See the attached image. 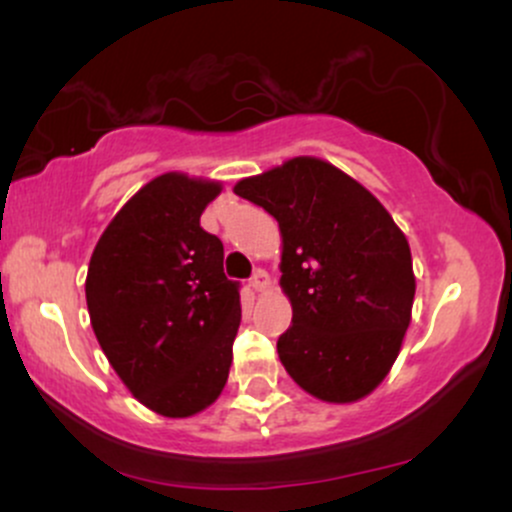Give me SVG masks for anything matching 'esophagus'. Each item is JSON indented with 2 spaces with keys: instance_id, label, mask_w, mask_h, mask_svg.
I'll use <instances>...</instances> for the list:
<instances>
[{
  "instance_id": "1",
  "label": "esophagus",
  "mask_w": 512,
  "mask_h": 512,
  "mask_svg": "<svg viewBox=\"0 0 512 512\" xmlns=\"http://www.w3.org/2000/svg\"><path fill=\"white\" fill-rule=\"evenodd\" d=\"M269 286V274L264 269H255V274L250 276V289L252 291H264Z\"/></svg>"
}]
</instances>
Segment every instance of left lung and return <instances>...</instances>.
Segmentation results:
<instances>
[{
    "label": "left lung",
    "mask_w": 512,
    "mask_h": 512,
    "mask_svg": "<svg viewBox=\"0 0 512 512\" xmlns=\"http://www.w3.org/2000/svg\"><path fill=\"white\" fill-rule=\"evenodd\" d=\"M279 221L281 289L291 327L276 351L286 373L325 402H356L383 383L414 305L404 233L363 185L298 156L233 187Z\"/></svg>",
    "instance_id": "left-lung-1"
}]
</instances>
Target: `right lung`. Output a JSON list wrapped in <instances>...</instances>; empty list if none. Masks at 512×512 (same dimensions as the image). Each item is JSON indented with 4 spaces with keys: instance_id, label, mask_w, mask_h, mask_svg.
<instances>
[{
    "instance_id": "right-lung-1",
    "label": "right lung",
    "mask_w": 512,
    "mask_h": 512,
    "mask_svg": "<svg viewBox=\"0 0 512 512\" xmlns=\"http://www.w3.org/2000/svg\"><path fill=\"white\" fill-rule=\"evenodd\" d=\"M219 182L158 175L105 228L86 305L110 366L156 414L182 419L221 395L240 325V284L199 226Z\"/></svg>"
}]
</instances>
